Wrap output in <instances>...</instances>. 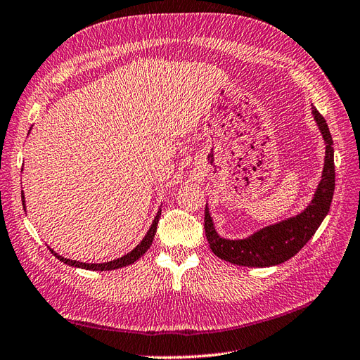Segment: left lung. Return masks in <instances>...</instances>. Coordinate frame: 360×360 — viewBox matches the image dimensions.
Returning <instances> with one entry per match:
<instances>
[{"label":"left lung","instance_id":"obj_1","mask_svg":"<svg viewBox=\"0 0 360 360\" xmlns=\"http://www.w3.org/2000/svg\"><path fill=\"white\" fill-rule=\"evenodd\" d=\"M312 115L326 142V157H324L323 176L311 205L302 214L264 227L252 236L240 240L219 238L207 207H205V233L217 257L233 264L248 266V268H268V266L281 264L292 259L314 236L332 203L335 191V163L333 141L329 127L314 106H312Z\"/></svg>","mask_w":360,"mask_h":360}]
</instances>
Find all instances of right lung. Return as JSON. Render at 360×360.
<instances>
[{"label": "right lung", "instance_id": "add662e5", "mask_svg": "<svg viewBox=\"0 0 360 360\" xmlns=\"http://www.w3.org/2000/svg\"><path fill=\"white\" fill-rule=\"evenodd\" d=\"M25 200H24V195H22V205H25L24 203ZM160 215H161V210L158 211V214H157V217H155V219H154V223H153V226H150V229L148 230V233H146V236L143 238V240L139 243V245L131 251V252H129V254H125V256H122V257H120V259H117V260H113V262H108V263H96V264H91V263H82V262H75V260H70V259H64L63 256H58V254L55 252V251H52V254L53 256L58 259V260H61L63 263H65V264H70V266H76V268H82V269H89V271H112V269H120V268H124V266H127V264H131V263H134L136 260H139L141 259L143 254L148 251V248L153 245V240H154V236H155V231H157V224H158V219H160Z\"/></svg>", "mask_w": 360, "mask_h": 360}]
</instances>
